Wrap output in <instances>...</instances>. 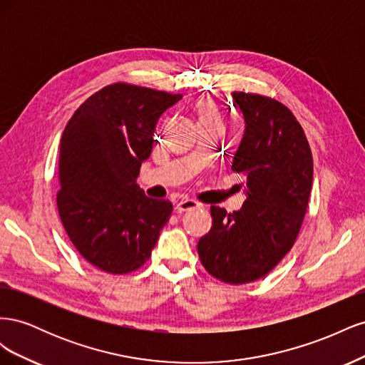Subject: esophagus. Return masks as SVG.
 <instances>
[{
    "label": "esophagus",
    "mask_w": 365,
    "mask_h": 365,
    "mask_svg": "<svg viewBox=\"0 0 365 365\" xmlns=\"http://www.w3.org/2000/svg\"><path fill=\"white\" fill-rule=\"evenodd\" d=\"M201 204L196 202L195 200H182L180 201L178 204H176V212L178 213H182V212H189V210H193V208H197Z\"/></svg>",
    "instance_id": "34e87169"
}]
</instances>
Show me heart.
<instances>
[{"instance_id": "obj_1", "label": "heart", "mask_w": 365, "mask_h": 365, "mask_svg": "<svg viewBox=\"0 0 365 365\" xmlns=\"http://www.w3.org/2000/svg\"><path fill=\"white\" fill-rule=\"evenodd\" d=\"M193 109L200 123H204V121H220V111L212 98H200V101L195 102Z\"/></svg>"}]
</instances>
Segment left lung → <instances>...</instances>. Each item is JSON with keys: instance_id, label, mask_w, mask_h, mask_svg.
Returning <instances> with one entry per match:
<instances>
[{"instance_id": "1", "label": "left lung", "mask_w": 365, "mask_h": 365, "mask_svg": "<svg viewBox=\"0 0 365 365\" xmlns=\"http://www.w3.org/2000/svg\"><path fill=\"white\" fill-rule=\"evenodd\" d=\"M245 134L231 169L245 175L239 212L212 205L213 224L197 242L205 271L244 284L264 277L294 247L312 189L314 160L304 130L288 106L272 97L235 91Z\"/></svg>"}]
</instances>
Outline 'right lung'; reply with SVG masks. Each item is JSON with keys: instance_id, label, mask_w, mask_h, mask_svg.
Listing matches in <instances>:
<instances>
[{"instance_id": "obj_1", "label": "right lung", "mask_w": 365, "mask_h": 365, "mask_svg": "<svg viewBox=\"0 0 365 365\" xmlns=\"http://www.w3.org/2000/svg\"><path fill=\"white\" fill-rule=\"evenodd\" d=\"M181 94L117 82L76 109L59 150L61 222L74 248L108 274L141 268L173 205L148 197L135 182L150 157L153 132Z\"/></svg>"}]
</instances>
